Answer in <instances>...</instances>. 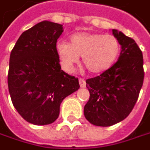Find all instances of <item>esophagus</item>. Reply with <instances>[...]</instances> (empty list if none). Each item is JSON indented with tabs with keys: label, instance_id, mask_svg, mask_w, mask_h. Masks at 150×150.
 <instances>
[{
	"label": "esophagus",
	"instance_id": "obj_1",
	"mask_svg": "<svg viewBox=\"0 0 150 150\" xmlns=\"http://www.w3.org/2000/svg\"><path fill=\"white\" fill-rule=\"evenodd\" d=\"M79 82L80 87H86V80L84 79H79Z\"/></svg>",
	"mask_w": 150,
	"mask_h": 150
}]
</instances>
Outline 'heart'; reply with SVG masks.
Returning <instances> with one entry per match:
<instances>
[{
    "label": "heart",
    "instance_id": "b5f03b06",
    "mask_svg": "<svg viewBox=\"0 0 150 150\" xmlns=\"http://www.w3.org/2000/svg\"><path fill=\"white\" fill-rule=\"evenodd\" d=\"M55 51L64 71L71 72L79 57L83 64L92 73H101L112 66L117 60L120 44L110 34L96 33H77L70 37V43L60 40Z\"/></svg>",
    "mask_w": 150,
    "mask_h": 150
}]
</instances>
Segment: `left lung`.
I'll return each instance as SVG.
<instances>
[{
    "mask_svg": "<svg viewBox=\"0 0 150 150\" xmlns=\"http://www.w3.org/2000/svg\"><path fill=\"white\" fill-rule=\"evenodd\" d=\"M112 34L121 46L117 62L100 76L86 80L90 97L84 115L97 126L124 120L134 109L144 79L142 52L136 42L116 29Z\"/></svg>",
    "mask_w": 150,
    "mask_h": 150,
    "instance_id": "left-lung-1",
    "label": "left lung"
}]
</instances>
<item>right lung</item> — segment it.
Listing matches in <instances>:
<instances>
[{
    "label": "right lung",
    "instance_id": "1",
    "mask_svg": "<svg viewBox=\"0 0 150 150\" xmlns=\"http://www.w3.org/2000/svg\"><path fill=\"white\" fill-rule=\"evenodd\" d=\"M63 25L42 21L24 32L9 57L8 86L12 103L27 122L44 125L57 119L63 100L79 88L61 70L55 51Z\"/></svg>",
    "mask_w": 150,
    "mask_h": 150
}]
</instances>
